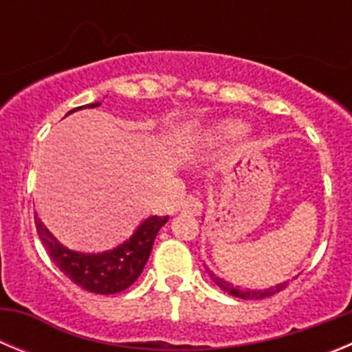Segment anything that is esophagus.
<instances>
[{
  "label": "esophagus",
  "instance_id": "34e87169",
  "mask_svg": "<svg viewBox=\"0 0 352 352\" xmlns=\"http://www.w3.org/2000/svg\"><path fill=\"white\" fill-rule=\"evenodd\" d=\"M182 210L190 214H199L201 213V210H203V203H201V199H199L195 194H188L185 199H183Z\"/></svg>",
  "mask_w": 352,
  "mask_h": 352
}]
</instances>
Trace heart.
<instances>
[{"instance_id":"b5f03b06","label":"heart","mask_w":352,"mask_h":352,"mask_svg":"<svg viewBox=\"0 0 352 352\" xmlns=\"http://www.w3.org/2000/svg\"><path fill=\"white\" fill-rule=\"evenodd\" d=\"M227 132H229V133H239V132H241V129H239V126H227Z\"/></svg>"}]
</instances>
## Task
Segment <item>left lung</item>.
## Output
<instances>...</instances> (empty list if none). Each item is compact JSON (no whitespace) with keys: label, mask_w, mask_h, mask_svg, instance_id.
<instances>
[{"label":"left lung","mask_w":352,"mask_h":352,"mask_svg":"<svg viewBox=\"0 0 352 352\" xmlns=\"http://www.w3.org/2000/svg\"><path fill=\"white\" fill-rule=\"evenodd\" d=\"M208 273H210L211 280L214 282V284L219 285L222 291L229 292V294H232V296L236 298H241V300H263V298H270L273 296V294H276V292L284 291L285 287H287V282H282V284L275 285V287H270V289H264V291H252V289H239L236 287V285L229 284V282H226L223 278H219L217 275H213V273L210 272V270H206Z\"/></svg>","instance_id":"8db88e82"}]
</instances>
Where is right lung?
Masks as SVG:
<instances>
[{"instance_id": "obj_1", "label": "right lung", "mask_w": 352, "mask_h": 352, "mask_svg": "<svg viewBox=\"0 0 352 352\" xmlns=\"http://www.w3.org/2000/svg\"><path fill=\"white\" fill-rule=\"evenodd\" d=\"M98 105L100 104L95 102L91 105H84V107H98ZM169 217L153 214L138 227V231L130 236V239H126L125 243L116 247L114 250L102 252V254H79V252L68 250L63 245L58 243V239L49 232L47 227L43 226L35 214L36 232H38L52 263L74 284L82 287L84 291L95 292V294H116V292L129 289L138 280L148 263L155 238Z\"/></svg>"}]
</instances>
